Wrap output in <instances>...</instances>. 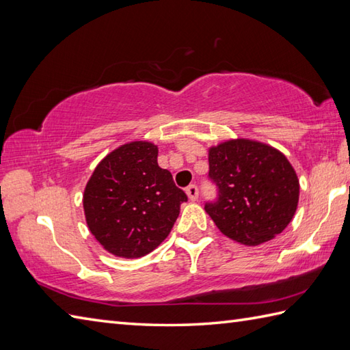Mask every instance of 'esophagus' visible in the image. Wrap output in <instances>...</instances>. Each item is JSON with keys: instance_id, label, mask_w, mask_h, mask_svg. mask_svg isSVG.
Returning <instances> with one entry per match:
<instances>
[{"instance_id": "esophagus-1", "label": "esophagus", "mask_w": 350, "mask_h": 350, "mask_svg": "<svg viewBox=\"0 0 350 350\" xmlns=\"http://www.w3.org/2000/svg\"><path fill=\"white\" fill-rule=\"evenodd\" d=\"M187 194H188V198L191 200V202H196V200L198 198L197 185H189V187L187 188Z\"/></svg>"}]
</instances>
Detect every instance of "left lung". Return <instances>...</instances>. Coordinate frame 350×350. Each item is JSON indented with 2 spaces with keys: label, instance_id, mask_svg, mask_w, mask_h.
<instances>
[{
  "label": "left lung",
  "instance_id": "left-lung-1",
  "mask_svg": "<svg viewBox=\"0 0 350 350\" xmlns=\"http://www.w3.org/2000/svg\"><path fill=\"white\" fill-rule=\"evenodd\" d=\"M209 179L217 202L206 203L222 234L243 245H260L284 230L298 207L299 180L277 148L237 138L209 148Z\"/></svg>",
  "mask_w": 350,
  "mask_h": 350
}]
</instances>
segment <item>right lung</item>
Returning a JSON list of instances; mask_svg holds the SVG:
<instances>
[{
	"instance_id": "right-lung-1",
	"label": "right lung",
	"mask_w": 350,
	"mask_h": 350,
	"mask_svg": "<svg viewBox=\"0 0 350 350\" xmlns=\"http://www.w3.org/2000/svg\"><path fill=\"white\" fill-rule=\"evenodd\" d=\"M188 197L158 165V146L132 141L103 158L87 182V226L103 248L123 258L152 252L170 234Z\"/></svg>"
}]
</instances>
